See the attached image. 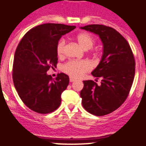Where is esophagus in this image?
<instances>
[{"label":"esophagus","mask_w":146,"mask_h":146,"mask_svg":"<svg viewBox=\"0 0 146 146\" xmlns=\"http://www.w3.org/2000/svg\"><path fill=\"white\" fill-rule=\"evenodd\" d=\"M75 79H74V78H73V77H70V82H74V81H75Z\"/></svg>","instance_id":"esophagus-1"}]
</instances>
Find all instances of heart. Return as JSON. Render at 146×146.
<instances>
[{
    "label": "heart",
    "mask_w": 146,
    "mask_h": 146,
    "mask_svg": "<svg viewBox=\"0 0 146 146\" xmlns=\"http://www.w3.org/2000/svg\"><path fill=\"white\" fill-rule=\"evenodd\" d=\"M76 40L84 50H89L94 46L96 43L95 38L88 33H82L76 35ZM57 54L59 57H63L66 52V41L62 38L57 44ZM92 54H97V50L92 51ZM92 68V65L88 60H70L64 64L62 66V70L64 73H67L72 77L80 78L88 73Z\"/></svg>",
    "instance_id": "obj_1"
}]
</instances>
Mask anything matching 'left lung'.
<instances>
[{"label": "left lung", "instance_id": "obj_1", "mask_svg": "<svg viewBox=\"0 0 146 146\" xmlns=\"http://www.w3.org/2000/svg\"><path fill=\"white\" fill-rule=\"evenodd\" d=\"M81 29L99 35L104 46L102 60L92 72L102 82L98 85L92 80L83 81L80 92L82 106L93 115H106L127 99L135 76V58L129 43L114 29L98 24Z\"/></svg>", "mask_w": 146, "mask_h": 146}]
</instances>
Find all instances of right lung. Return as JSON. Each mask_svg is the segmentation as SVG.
I'll return each instance as SVG.
<instances>
[{
  "instance_id": "add662e5",
  "label": "right lung",
  "mask_w": 146,
  "mask_h": 146,
  "mask_svg": "<svg viewBox=\"0 0 146 146\" xmlns=\"http://www.w3.org/2000/svg\"><path fill=\"white\" fill-rule=\"evenodd\" d=\"M75 28L58 23L39 25L25 34L16 49L13 84L23 102L36 113H49L59 108L69 76L60 73L53 79L47 71L57 66L56 49L62 35Z\"/></svg>"
}]
</instances>
